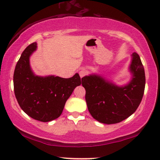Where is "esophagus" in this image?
<instances>
[{"mask_svg": "<svg viewBox=\"0 0 160 160\" xmlns=\"http://www.w3.org/2000/svg\"><path fill=\"white\" fill-rule=\"evenodd\" d=\"M86 73H87V72H86L85 71H80V72H79V74H80V77H81V78L85 76Z\"/></svg>", "mask_w": 160, "mask_h": 160, "instance_id": "1", "label": "esophagus"}]
</instances>
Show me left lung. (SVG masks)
<instances>
[{"label":"left lung","mask_w":160,"mask_h":160,"mask_svg":"<svg viewBox=\"0 0 160 160\" xmlns=\"http://www.w3.org/2000/svg\"><path fill=\"white\" fill-rule=\"evenodd\" d=\"M128 71L131 80L122 86L97 73L82 78L87 108L96 121L116 124L131 116L138 108L144 92L146 80L144 68L136 52L131 54Z\"/></svg>","instance_id":"1"}]
</instances>
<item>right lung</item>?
<instances>
[{
    "label": "right lung",
    "mask_w": 160,
    "mask_h": 160,
    "mask_svg": "<svg viewBox=\"0 0 160 160\" xmlns=\"http://www.w3.org/2000/svg\"><path fill=\"white\" fill-rule=\"evenodd\" d=\"M36 49L37 43L33 42L21 54L13 73L14 93L26 114L35 120L48 122L61 115L67 100L82 79L77 73L70 78L36 75L29 61Z\"/></svg>",
    "instance_id": "add662e5"
}]
</instances>
